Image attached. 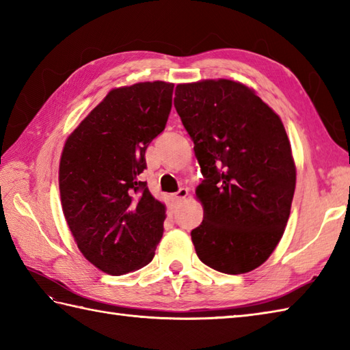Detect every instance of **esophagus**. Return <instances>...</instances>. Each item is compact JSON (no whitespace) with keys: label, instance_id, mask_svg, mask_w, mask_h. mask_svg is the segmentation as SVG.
<instances>
[{"label":"esophagus","instance_id":"esophagus-1","mask_svg":"<svg viewBox=\"0 0 350 350\" xmlns=\"http://www.w3.org/2000/svg\"><path fill=\"white\" fill-rule=\"evenodd\" d=\"M187 197H188V189H187V188H180L171 198H173L174 203H180V202H183V200L187 198Z\"/></svg>","mask_w":350,"mask_h":350}]
</instances>
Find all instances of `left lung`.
<instances>
[{
    "label": "left lung",
    "instance_id": "obj_1",
    "mask_svg": "<svg viewBox=\"0 0 350 350\" xmlns=\"http://www.w3.org/2000/svg\"><path fill=\"white\" fill-rule=\"evenodd\" d=\"M174 107L194 141L204 180L203 222L191 232L198 258L219 272L254 271L284 234L296 165L280 116L233 79L176 87Z\"/></svg>",
    "mask_w": 350,
    "mask_h": 350
}]
</instances>
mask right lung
<instances>
[{
    "label": "right lung",
    "instance_id": "add662e5",
    "mask_svg": "<svg viewBox=\"0 0 350 350\" xmlns=\"http://www.w3.org/2000/svg\"><path fill=\"white\" fill-rule=\"evenodd\" d=\"M173 83L147 81L109 90L68 137L58 187L79 251L109 275L152 262L163 233L165 204L138 176L146 148L165 128Z\"/></svg>",
    "mask_w": 350,
    "mask_h": 350
}]
</instances>
